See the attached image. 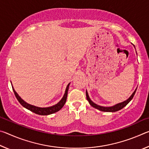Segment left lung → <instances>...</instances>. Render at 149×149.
Here are the masks:
<instances>
[{
	"label": "left lung",
	"mask_w": 149,
	"mask_h": 149,
	"mask_svg": "<svg viewBox=\"0 0 149 149\" xmlns=\"http://www.w3.org/2000/svg\"><path fill=\"white\" fill-rule=\"evenodd\" d=\"M136 89L135 90V91L133 93V94L131 95V97L128 99L127 100H125L124 102H122L121 103H119V104H117L114 106H113V107H100V106H99L97 104H96L95 103L93 102V101H91V100L90 99V98L89 97V95H88L87 92L86 91V97H87V99L88 101H89V104L92 106L93 107H94L95 108H97V109L99 110L100 111H102V112H116V111L120 110L121 109H122L123 107H125L126 105H127L128 103H129L132 99H133V97H134L135 95V93L136 92Z\"/></svg>",
	"instance_id": "1"
}]
</instances>
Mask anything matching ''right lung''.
Wrapping results in <instances>:
<instances>
[{"instance_id":"obj_1","label":"right lung","mask_w":149,"mask_h":149,"mask_svg":"<svg viewBox=\"0 0 149 149\" xmlns=\"http://www.w3.org/2000/svg\"><path fill=\"white\" fill-rule=\"evenodd\" d=\"M69 85L70 84L68 85V86L66 87V89H65V91L64 93V97H62V99L61 100L57 103L56 104H55L52 107H48V108H39V107H35V106L31 105L29 104H27V102L24 101V100H22L21 98L19 97V96L17 95V93L15 91V90L14 89V87H12V89H13V91L14 93V95L16 96V99L18 100L19 102L24 107H25L27 109H28L29 110L31 111V112L35 113V114H39V115H49L51 114H53V113H55L59 111L61 108L64 107V105L65 104V102H66V99H67V97H68V89H69Z\"/></svg>"}]
</instances>
